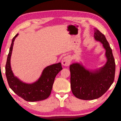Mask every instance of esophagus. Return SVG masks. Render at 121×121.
I'll list each match as a JSON object with an SVG mask.
<instances>
[{"label": "esophagus", "instance_id": "obj_1", "mask_svg": "<svg viewBox=\"0 0 121 121\" xmlns=\"http://www.w3.org/2000/svg\"><path fill=\"white\" fill-rule=\"evenodd\" d=\"M62 65L64 66H69L71 62V59L70 57L69 56H65L62 59Z\"/></svg>", "mask_w": 121, "mask_h": 121}]
</instances>
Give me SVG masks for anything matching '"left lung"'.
I'll return each mask as SVG.
<instances>
[{
	"instance_id": "8db88e82",
	"label": "left lung",
	"mask_w": 121,
	"mask_h": 121,
	"mask_svg": "<svg viewBox=\"0 0 121 121\" xmlns=\"http://www.w3.org/2000/svg\"><path fill=\"white\" fill-rule=\"evenodd\" d=\"M94 38L102 44L106 51L107 61L105 65L91 70L86 68L81 62H75L69 67L71 91L76 97L82 100H93L101 97L114 80L115 63L109 44L105 35L95 28Z\"/></svg>"
}]
</instances>
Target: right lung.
I'll list each match as a JSON object with an SVG mask.
<instances>
[{
	"label": "right lung",
	"mask_w": 121,
	"mask_h": 121,
	"mask_svg": "<svg viewBox=\"0 0 121 121\" xmlns=\"http://www.w3.org/2000/svg\"><path fill=\"white\" fill-rule=\"evenodd\" d=\"M19 34L12 39L6 64V76L11 89L17 95L30 102L38 101L48 98L51 95L53 84L56 75L62 70L61 62L47 66L43 70L39 78L32 83L23 82L14 76L11 65V58L14 42Z\"/></svg>",
	"instance_id": "right-lung-1"
}]
</instances>
